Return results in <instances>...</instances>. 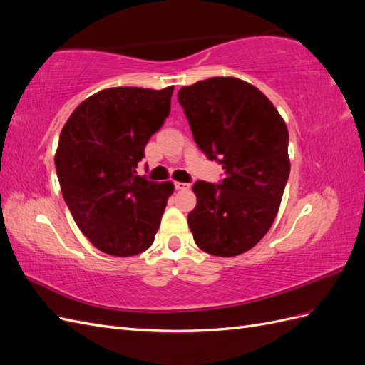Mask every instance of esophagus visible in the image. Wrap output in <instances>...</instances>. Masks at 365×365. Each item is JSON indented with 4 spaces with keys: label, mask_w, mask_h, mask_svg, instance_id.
<instances>
[{
    "label": "esophagus",
    "mask_w": 365,
    "mask_h": 365,
    "mask_svg": "<svg viewBox=\"0 0 365 365\" xmlns=\"http://www.w3.org/2000/svg\"><path fill=\"white\" fill-rule=\"evenodd\" d=\"M175 189H176V190H189V189H190V184H189V182H180V181H176V182H175Z\"/></svg>",
    "instance_id": "obj_1"
}]
</instances>
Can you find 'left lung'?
<instances>
[{
	"mask_svg": "<svg viewBox=\"0 0 365 365\" xmlns=\"http://www.w3.org/2000/svg\"><path fill=\"white\" fill-rule=\"evenodd\" d=\"M193 140L222 164L220 184L196 181L187 216L196 245L219 257L251 250L277 216L289 178V134L275 106L237 77H210L178 91Z\"/></svg>",
	"mask_w": 365,
	"mask_h": 365,
	"instance_id": "8db88e82",
	"label": "left lung"
}]
</instances>
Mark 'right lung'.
Listing matches in <instances>:
<instances>
[{
    "label": "right lung",
    "instance_id": "obj_1",
    "mask_svg": "<svg viewBox=\"0 0 365 365\" xmlns=\"http://www.w3.org/2000/svg\"><path fill=\"white\" fill-rule=\"evenodd\" d=\"M173 86H117L88 97L62 128L56 165L65 204L77 227L106 254L130 257L155 239L170 181L137 175L149 138L170 114Z\"/></svg>",
    "mask_w": 365,
    "mask_h": 365
}]
</instances>
